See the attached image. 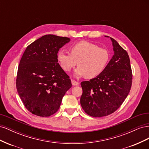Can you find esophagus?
<instances>
[{
    "label": "esophagus",
    "instance_id": "1",
    "mask_svg": "<svg viewBox=\"0 0 149 149\" xmlns=\"http://www.w3.org/2000/svg\"><path fill=\"white\" fill-rule=\"evenodd\" d=\"M71 83H72V84H73V86H78L79 84V82L76 81H75L74 79L71 80Z\"/></svg>",
    "mask_w": 149,
    "mask_h": 149
}]
</instances>
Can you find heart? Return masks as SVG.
I'll list each match as a JSON object with an SVG mask.
<instances>
[{
    "label": "heart",
    "mask_w": 149,
    "mask_h": 149,
    "mask_svg": "<svg viewBox=\"0 0 149 149\" xmlns=\"http://www.w3.org/2000/svg\"><path fill=\"white\" fill-rule=\"evenodd\" d=\"M70 53L63 50L57 53V61L61 68L70 71L77 64L75 70L76 76L88 78H96L105 70L109 61L110 55L106 48L87 41L74 43L69 48Z\"/></svg>",
    "instance_id": "b5f03b06"
}]
</instances>
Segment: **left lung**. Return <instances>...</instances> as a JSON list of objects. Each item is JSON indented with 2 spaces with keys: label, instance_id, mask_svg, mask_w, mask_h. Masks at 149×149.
<instances>
[{
  "label": "left lung",
  "instance_id": "1",
  "mask_svg": "<svg viewBox=\"0 0 149 149\" xmlns=\"http://www.w3.org/2000/svg\"><path fill=\"white\" fill-rule=\"evenodd\" d=\"M111 40L114 54L105 70L97 77L81 83V105L86 113L94 118L115 112L127 97L132 86V73L127 52L114 38Z\"/></svg>",
  "mask_w": 149,
  "mask_h": 149
}]
</instances>
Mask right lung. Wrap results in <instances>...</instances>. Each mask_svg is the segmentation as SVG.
Listing matches in <instances>:
<instances>
[{
    "instance_id": "add662e5",
    "label": "right lung",
    "mask_w": 149,
    "mask_h": 149,
    "mask_svg": "<svg viewBox=\"0 0 149 149\" xmlns=\"http://www.w3.org/2000/svg\"><path fill=\"white\" fill-rule=\"evenodd\" d=\"M67 37L46 35L26 47L18 68L16 86L26 109L33 114L48 117L59 109L63 97L71 87L70 76L57 61Z\"/></svg>"
}]
</instances>
